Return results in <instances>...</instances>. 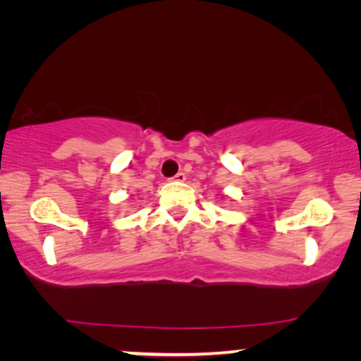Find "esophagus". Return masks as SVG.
<instances>
[{
    "instance_id": "1",
    "label": "esophagus",
    "mask_w": 361,
    "mask_h": 361,
    "mask_svg": "<svg viewBox=\"0 0 361 361\" xmlns=\"http://www.w3.org/2000/svg\"><path fill=\"white\" fill-rule=\"evenodd\" d=\"M172 180H177V182H184V180H185V173H184V172H179V173H176V176L172 177Z\"/></svg>"
}]
</instances>
